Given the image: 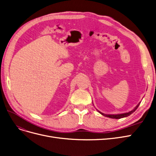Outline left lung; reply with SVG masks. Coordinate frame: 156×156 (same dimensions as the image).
Segmentation results:
<instances>
[{
	"mask_svg": "<svg viewBox=\"0 0 156 156\" xmlns=\"http://www.w3.org/2000/svg\"><path fill=\"white\" fill-rule=\"evenodd\" d=\"M140 104V103H139L138 105H137L136 107L133 110H132L131 111L129 112V113H126L118 114V115H105V114L101 113V112H100V111H98V112H99V113H101V114H102V115H104V116H106V117H109V118H114V119H115H115H120V118H124V117H127V116H129L130 115H131L132 113H133L137 109V108H138Z\"/></svg>",
	"mask_w": 156,
	"mask_h": 156,
	"instance_id": "1",
	"label": "left lung"
}]
</instances>
